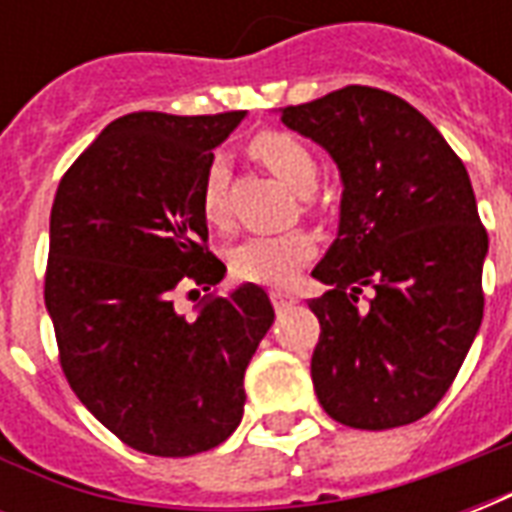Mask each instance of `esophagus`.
<instances>
[{
  "instance_id": "esophagus-1",
  "label": "esophagus",
  "mask_w": 512,
  "mask_h": 512,
  "mask_svg": "<svg viewBox=\"0 0 512 512\" xmlns=\"http://www.w3.org/2000/svg\"><path fill=\"white\" fill-rule=\"evenodd\" d=\"M271 304H274V310H288L296 304V296H290L285 290H271Z\"/></svg>"
}]
</instances>
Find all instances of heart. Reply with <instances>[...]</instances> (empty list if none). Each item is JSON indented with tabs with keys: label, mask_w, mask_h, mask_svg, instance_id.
Segmentation results:
<instances>
[{
	"label": "heart",
	"mask_w": 512,
	"mask_h": 512,
	"mask_svg": "<svg viewBox=\"0 0 512 512\" xmlns=\"http://www.w3.org/2000/svg\"><path fill=\"white\" fill-rule=\"evenodd\" d=\"M252 156L274 172L282 183H288L296 194H312L318 183V161L310 153V147L290 134L257 136L252 142ZM224 178L227 169L219 156L213 158L202 180V216L211 227H224L230 213L224 202ZM315 257V238L310 233H282V235H255L235 244L227 252V266L235 279L260 282V285H285L296 277V271L304 268Z\"/></svg>",
	"instance_id": "1"
}]
</instances>
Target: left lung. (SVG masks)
I'll use <instances>...</instances> for the list:
<instances>
[{
    "label": "left lung",
    "mask_w": 512,
    "mask_h": 512,
    "mask_svg": "<svg viewBox=\"0 0 512 512\" xmlns=\"http://www.w3.org/2000/svg\"><path fill=\"white\" fill-rule=\"evenodd\" d=\"M340 169L337 238L312 277L329 285L312 384L348 428L386 430L436 408L483 323L488 255L472 180L428 117L376 87L279 109ZM362 287L374 288L367 308Z\"/></svg>",
    "instance_id": "1"
}]
</instances>
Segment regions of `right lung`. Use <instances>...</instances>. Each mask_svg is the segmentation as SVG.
Returning <instances> with one entry per match:
<instances>
[{
	"label": "right lung",
	"instance_id": "right-lung-1",
	"mask_svg": "<svg viewBox=\"0 0 512 512\" xmlns=\"http://www.w3.org/2000/svg\"><path fill=\"white\" fill-rule=\"evenodd\" d=\"M244 117H117L51 205L46 310L62 373L101 425L147 455H197L238 428L246 367L274 323L255 282L205 296L194 318L175 310L178 285L211 290L227 274L205 246L200 197L213 147Z\"/></svg>",
	"mask_w": 512,
	"mask_h": 512
}]
</instances>
